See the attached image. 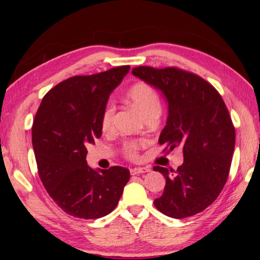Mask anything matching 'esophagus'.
<instances>
[{"label":"esophagus","instance_id":"1","mask_svg":"<svg viewBox=\"0 0 260 260\" xmlns=\"http://www.w3.org/2000/svg\"><path fill=\"white\" fill-rule=\"evenodd\" d=\"M150 169L148 168H134L131 170V174L132 175H136V174H140V173H146V172H150Z\"/></svg>","mask_w":260,"mask_h":260}]
</instances>
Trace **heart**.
I'll return each instance as SVG.
<instances>
[{
    "mask_svg": "<svg viewBox=\"0 0 260 260\" xmlns=\"http://www.w3.org/2000/svg\"><path fill=\"white\" fill-rule=\"evenodd\" d=\"M126 99L131 103L137 112H139L143 118L147 117L148 115L161 112V99L158 93L146 82H136L126 91ZM114 118V107L108 104L104 108L101 117V127L104 133H107L112 129ZM145 144L144 141L142 142H128L124 145V154L131 158L136 159L139 157L140 148Z\"/></svg>",
    "mask_w": 260,
    "mask_h": 260,
    "instance_id": "1",
    "label": "heart"
}]
</instances>
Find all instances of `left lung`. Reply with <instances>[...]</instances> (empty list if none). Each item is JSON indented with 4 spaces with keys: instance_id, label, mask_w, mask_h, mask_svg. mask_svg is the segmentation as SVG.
Returning <instances> with one entry per match:
<instances>
[{
    "instance_id": "8db88e82",
    "label": "left lung",
    "mask_w": 260,
    "mask_h": 260,
    "mask_svg": "<svg viewBox=\"0 0 260 260\" xmlns=\"http://www.w3.org/2000/svg\"><path fill=\"white\" fill-rule=\"evenodd\" d=\"M132 74L161 90L168 102L159 144L183 150V164L176 171L153 168L167 180L154 206L174 219L203 211L222 191L235 150V127L222 97L201 77L179 68L143 66Z\"/></svg>"
}]
</instances>
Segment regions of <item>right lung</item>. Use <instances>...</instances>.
Listing matches in <instances>:
<instances>
[{"label": "right lung", "instance_id": "right-lung-1", "mask_svg": "<svg viewBox=\"0 0 260 260\" xmlns=\"http://www.w3.org/2000/svg\"><path fill=\"white\" fill-rule=\"evenodd\" d=\"M129 71L120 66L60 82L43 97L32 125L39 176L66 213L98 219L117 206L129 171L121 167L93 170L87 146L102 136L101 117L109 95Z\"/></svg>", "mask_w": 260, "mask_h": 260}]
</instances>
